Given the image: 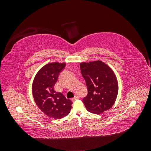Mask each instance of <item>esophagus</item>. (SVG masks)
Masks as SVG:
<instances>
[{"instance_id":"obj_1","label":"esophagus","mask_w":151,"mask_h":151,"mask_svg":"<svg viewBox=\"0 0 151 151\" xmlns=\"http://www.w3.org/2000/svg\"><path fill=\"white\" fill-rule=\"evenodd\" d=\"M77 99H79V96H76L74 98H72L71 100H72V101H74L75 100H76Z\"/></svg>"}]
</instances>
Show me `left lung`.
Here are the masks:
<instances>
[{
    "instance_id": "8db88e82",
    "label": "left lung",
    "mask_w": 151,
    "mask_h": 151,
    "mask_svg": "<svg viewBox=\"0 0 151 151\" xmlns=\"http://www.w3.org/2000/svg\"><path fill=\"white\" fill-rule=\"evenodd\" d=\"M80 68L88 88V95L83 100L87 110L101 114L110 109L118 91L116 77L111 68L99 60L82 62Z\"/></svg>"
}]
</instances>
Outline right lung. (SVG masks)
Here are the masks:
<instances>
[{
    "label": "right lung",
    "mask_w": 151,
    "mask_h": 151,
    "mask_svg": "<svg viewBox=\"0 0 151 151\" xmlns=\"http://www.w3.org/2000/svg\"><path fill=\"white\" fill-rule=\"evenodd\" d=\"M65 63L53 62L43 66L36 74L32 86L35 101L45 115L55 119L67 116L72 103L61 93L54 90L58 77Z\"/></svg>",
    "instance_id": "add662e5"
}]
</instances>
